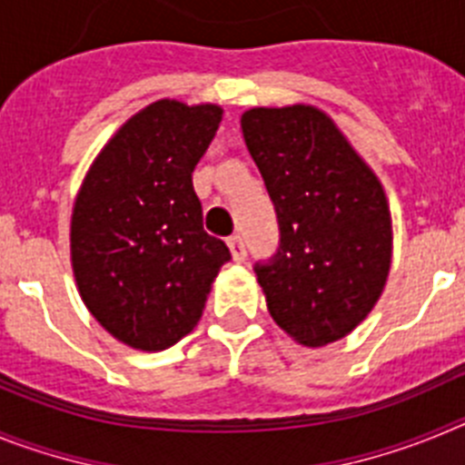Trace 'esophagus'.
Here are the masks:
<instances>
[{
  "mask_svg": "<svg viewBox=\"0 0 465 465\" xmlns=\"http://www.w3.org/2000/svg\"><path fill=\"white\" fill-rule=\"evenodd\" d=\"M228 249H230V253H232V261L235 262H242L246 258V246H244V240H242L240 235L228 237Z\"/></svg>",
  "mask_w": 465,
  "mask_h": 465,
  "instance_id": "1",
  "label": "esophagus"
}]
</instances>
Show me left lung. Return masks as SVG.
<instances>
[{
    "label": "left lung",
    "mask_w": 465,
    "mask_h": 465,
    "mask_svg": "<svg viewBox=\"0 0 465 465\" xmlns=\"http://www.w3.org/2000/svg\"><path fill=\"white\" fill-rule=\"evenodd\" d=\"M242 133L282 232L277 256L256 265L270 316L298 344L338 342L371 314L391 268L381 182L319 106H253Z\"/></svg>",
    "instance_id": "left-lung-1"
}]
</instances>
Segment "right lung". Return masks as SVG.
Here are the masks:
<instances>
[{"label": "right lung", "instance_id": "right-lung-1", "mask_svg": "<svg viewBox=\"0 0 465 465\" xmlns=\"http://www.w3.org/2000/svg\"><path fill=\"white\" fill-rule=\"evenodd\" d=\"M223 109L158 100L93 160L72 209L69 252L84 305L118 342L163 351L197 326L228 246L203 228L193 170Z\"/></svg>", "mask_w": 465, "mask_h": 465}]
</instances>
